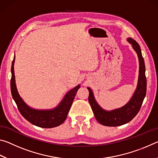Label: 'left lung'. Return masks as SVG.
Instances as JSON below:
<instances>
[{
    "label": "left lung",
    "mask_w": 158,
    "mask_h": 158,
    "mask_svg": "<svg viewBox=\"0 0 158 158\" xmlns=\"http://www.w3.org/2000/svg\"><path fill=\"white\" fill-rule=\"evenodd\" d=\"M127 42L132 45L133 49L137 53L139 58V77L136 90L130 100L122 107L113 109L111 111L105 110L99 105L95 100V96L90 88L87 87L89 91V101L95 117L100 124L105 126L115 127L127 123L134 118L142 105L146 93V78L145 75V63L141 54L140 46L131 37L127 39Z\"/></svg>",
    "instance_id": "left-lung-1"
}]
</instances>
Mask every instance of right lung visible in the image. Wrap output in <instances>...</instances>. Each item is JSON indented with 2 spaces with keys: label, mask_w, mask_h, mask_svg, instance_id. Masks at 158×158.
I'll list each match as a JSON object with an SVG mask.
<instances>
[{
  "label": "right lung",
  "mask_w": 158,
  "mask_h": 158,
  "mask_svg": "<svg viewBox=\"0 0 158 158\" xmlns=\"http://www.w3.org/2000/svg\"><path fill=\"white\" fill-rule=\"evenodd\" d=\"M15 56L12 60L11 67L12 78L10 81L11 93L15 103L17 104L21 114L34 125L43 128H52L57 127L65 121L68 112L73 104L77 90L80 88V84L73 88L66 93L56 107L51 109H36L31 107L26 104L20 95L19 94L16 85L14 65Z\"/></svg>",
  "instance_id": "right-lung-1"
}]
</instances>
